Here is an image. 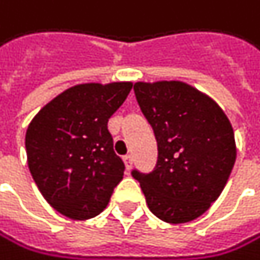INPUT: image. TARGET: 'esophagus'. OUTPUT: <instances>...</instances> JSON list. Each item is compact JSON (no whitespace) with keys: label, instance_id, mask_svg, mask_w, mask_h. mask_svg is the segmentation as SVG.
I'll list each match as a JSON object with an SVG mask.
<instances>
[{"label":"esophagus","instance_id":"obj_1","mask_svg":"<svg viewBox=\"0 0 260 260\" xmlns=\"http://www.w3.org/2000/svg\"><path fill=\"white\" fill-rule=\"evenodd\" d=\"M123 162H124V165H126L127 170H131V168H133V156H131V154H126V156L123 157Z\"/></svg>","mask_w":260,"mask_h":260}]
</instances>
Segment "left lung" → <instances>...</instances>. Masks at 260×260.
I'll return each instance as SVG.
<instances>
[{
  "instance_id": "8db88e82",
  "label": "left lung",
  "mask_w": 260,
  "mask_h": 260,
  "mask_svg": "<svg viewBox=\"0 0 260 260\" xmlns=\"http://www.w3.org/2000/svg\"><path fill=\"white\" fill-rule=\"evenodd\" d=\"M137 103L157 140L151 173L133 176L146 204L167 223L203 215L220 197L233 172L237 149L234 129L221 107L181 81L136 82Z\"/></svg>"
}]
</instances>
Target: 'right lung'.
<instances>
[{
  "label": "right lung",
  "mask_w": 260,
  "mask_h": 260,
  "mask_svg": "<svg viewBox=\"0 0 260 260\" xmlns=\"http://www.w3.org/2000/svg\"><path fill=\"white\" fill-rule=\"evenodd\" d=\"M133 82L78 84L43 106L26 131V156L40 193L72 220L101 214L123 179L107 121Z\"/></svg>",
  "instance_id": "add662e5"
}]
</instances>
